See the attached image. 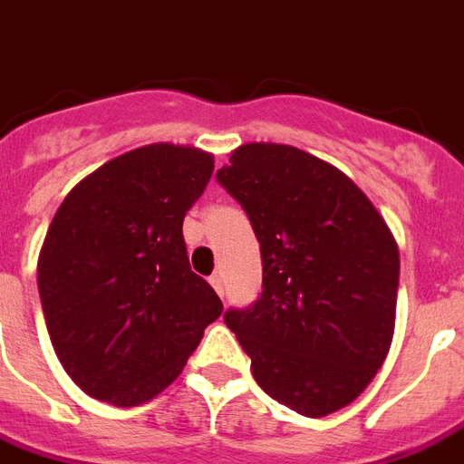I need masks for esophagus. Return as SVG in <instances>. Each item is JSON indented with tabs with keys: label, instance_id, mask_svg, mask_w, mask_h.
Returning <instances> with one entry per match:
<instances>
[{
	"label": "esophagus",
	"instance_id": "esophagus-1",
	"mask_svg": "<svg viewBox=\"0 0 464 464\" xmlns=\"http://www.w3.org/2000/svg\"><path fill=\"white\" fill-rule=\"evenodd\" d=\"M209 284H212V288L219 293V295H224V281H221L219 274H212V276H209Z\"/></svg>",
	"mask_w": 464,
	"mask_h": 464
}]
</instances>
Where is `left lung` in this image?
<instances>
[{"instance_id": "8db88e82", "label": "left lung", "mask_w": 464, "mask_h": 464, "mask_svg": "<svg viewBox=\"0 0 464 464\" xmlns=\"http://www.w3.org/2000/svg\"><path fill=\"white\" fill-rule=\"evenodd\" d=\"M217 179L262 252L259 300L224 314L255 382L297 415L345 408L393 341L401 255L389 224L341 169L293 145H240Z\"/></svg>"}]
</instances>
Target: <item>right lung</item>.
<instances>
[{
    "instance_id": "1",
    "label": "right lung",
    "mask_w": 464,
    "mask_h": 464,
    "mask_svg": "<svg viewBox=\"0 0 464 464\" xmlns=\"http://www.w3.org/2000/svg\"><path fill=\"white\" fill-rule=\"evenodd\" d=\"M212 171V152L154 142L102 164L56 209L37 288L59 362L97 401H152L219 319L224 304L190 271L183 240Z\"/></svg>"
}]
</instances>
